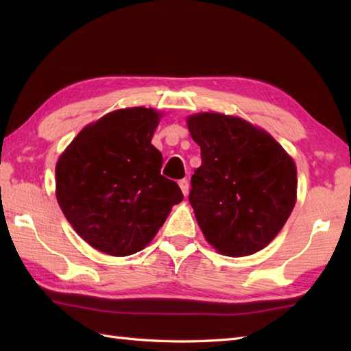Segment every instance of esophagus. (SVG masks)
<instances>
[{
    "label": "esophagus",
    "instance_id": "obj_1",
    "mask_svg": "<svg viewBox=\"0 0 351 351\" xmlns=\"http://www.w3.org/2000/svg\"><path fill=\"white\" fill-rule=\"evenodd\" d=\"M178 184H180V187H181V190H182V193H184V196H187L189 191H190V184H189V181H187V180H181Z\"/></svg>",
    "mask_w": 351,
    "mask_h": 351
}]
</instances>
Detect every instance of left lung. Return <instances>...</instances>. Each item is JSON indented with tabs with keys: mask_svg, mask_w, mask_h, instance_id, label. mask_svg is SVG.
<instances>
[{
	"mask_svg": "<svg viewBox=\"0 0 351 351\" xmlns=\"http://www.w3.org/2000/svg\"><path fill=\"white\" fill-rule=\"evenodd\" d=\"M202 166L189 200L213 247L247 256L270 243L295 205V164L270 134L240 117L200 113L187 119Z\"/></svg>",
	"mask_w": 351,
	"mask_h": 351,
	"instance_id": "1",
	"label": "left lung"
}]
</instances>
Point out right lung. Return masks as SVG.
<instances>
[{
	"mask_svg": "<svg viewBox=\"0 0 351 351\" xmlns=\"http://www.w3.org/2000/svg\"><path fill=\"white\" fill-rule=\"evenodd\" d=\"M158 122L152 108L113 111L86 126L58 158L56 195L64 217L107 255L140 252L184 199L161 175L162 155L151 143Z\"/></svg>",
	"mask_w": 351,
	"mask_h": 351,
	"instance_id": "add662e5",
	"label": "right lung"
}]
</instances>
